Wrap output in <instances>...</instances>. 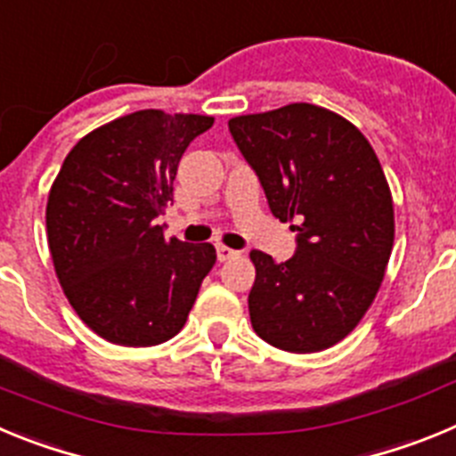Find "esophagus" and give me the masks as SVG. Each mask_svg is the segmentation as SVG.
Segmentation results:
<instances>
[{"mask_svg":"<svg viewBox=\"0 0 456 456\" xmlns=\"http://www.w3.org/2000/svg\"><path fill=\"white\" fill-rule=\"evenodd\" d=\"M237 256H240V253H237L235 248H228V247H224V244H219V247H216V257H219V263L232 260V257H237Z\"/></svg>","mask_w":456,"mask_h":456,"instance_id":"esophagus-1","label":"esophagus"}]
</instances>
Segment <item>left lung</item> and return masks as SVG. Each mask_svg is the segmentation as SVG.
I'll list each match as a JSON object with an SVG mask.
<instances>
[{"label": "left lung", "instance_id": "obj_1", "mask_svg": "<svg viewBox=\"0 0 456 456\" xmlns=\"http://www.w3.org/2000/svg\"><path fill=\"white\" fill-rule=\"evenodd\" d=\"M294 256L251 251L253 331L283 352H322L354 331L377 297L395 240L393 199L370 141L349 120L294 102L228 120Z\"/></svg>", "mask_w": 456, "mask_h": 456}]
</instances>
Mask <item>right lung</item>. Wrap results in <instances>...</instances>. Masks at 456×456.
I'll return each mask as SVG.
<instances>
[{
  "instance_id": "obj_1",
  "label": "right lung",
  "mask_w": 456,
  "mask_h": 456,
  "mask_svg": "<svg viewBox=\"0 0 456 456\" xmlns=\"http://www.w3.org/2000/svg\"><path fill=\"white\" fill-rule=\"evenodd\" d=\"M212 123L143 109L93 130L63 159L47 199V241L68 301L104 340H171L215 267L212 244L167 240L155 221L173 200L180 157Z\"/></svg>"
}]
</instances>
